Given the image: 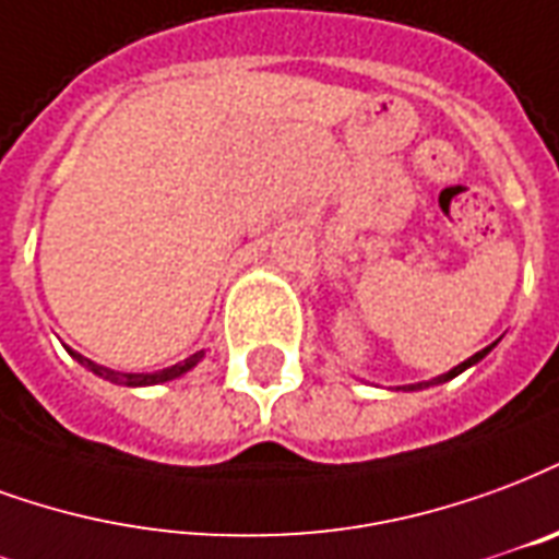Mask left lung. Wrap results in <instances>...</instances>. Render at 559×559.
<instances>
[{
    "instance_id": "8db88e82",
    "label": "left lung",
    "mask_w": 559,
    "mask_h": 559,
    "mask_svg": "<svg viewBox=\"0 0 559 559\" xmlns=\"http://www.w3.org/2000/svg\"><path fill=\"white\" fill-rule=\"evenodd\" d=\"M491 349H495V343H491V346H486V349H479V353H474V355H471L468 361H462V364H459V367H453V370H450V373H444V376H436V379H432V382H417V384H408V391H417V388H429V384H441V382H450V379H453V376H459V373H462V370H468L471 364L483 361V358H486V355H489Z\"/></svg>"
}]
</instances>
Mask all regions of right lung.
Listing matches in <instances>:
<instances>
[{"mask_svg":"<svg viewBox=\"0 0 559 559\" xmlns=\"http://www.w3.org/2000/svg\"><path fill=\"white\" fill-rule=\"evenodd\" d=\"M76 361L82 364V367H88L91 373L100 376V379H109V382L115 384H127V388H144V384H163V382H171V379H177V376H183L186 370H192L201 358H204V349L195 355H189L186 361L175 364V367H165V370H156V373H118V370H109V367H103V364H94L91 358H85V355L73 353V349H68Z\"/></svg>","mask_w":559,"mask_h":559,"instance_id":"obj_1","label":"right lung"}]
</instances>
